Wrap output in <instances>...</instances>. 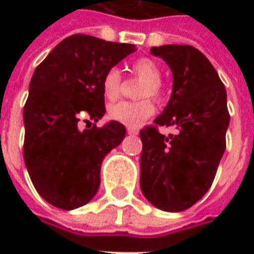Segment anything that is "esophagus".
<instances>
[{
    "mask_svg": "<svg viewBox=\"0 0 254 254\" xmlns=\"http://www.w3.org/2000/svg\"><path fill=\"white\" fill-rule=\"evenodd\" d=\"M127 132H128V134H131V135H137V134H138V130H137V128H131V127H128V128H127Z\"/></svg>",
    "mask_w": 254,
    "mask_h": 254,
    "instance_id": "34e87169",
    "label": "esophagus"
}]
</instances>
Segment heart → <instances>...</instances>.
<instances>
[{
    "mask_svg": "<svg viewBox=\"0 0 254 254\" xmlns=\"http://www.w3.org/2000/svg\"><path fill=\"white\" fill-rule=\"evenodd\" d=\"M131 73L141 79L142 84L137 96L142 99L138 102H119L112 104L109 107V117L127 126V127H138L147 119H150L154 112V103L152 97L157 102H161L164 97V89L161 83V69L155 61L150 58H140L134 61L130 67ZM102 90L106 99L116 100L122 92V74L119 69L112 67L103 76Z\"/></svg>",
    "mask_w": 254,
    "mask_h": 254,
    "instance_id": "obj_1",
    "label": "heart"
}]
</instances>
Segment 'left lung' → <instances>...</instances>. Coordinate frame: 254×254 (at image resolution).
<instances>
[{
    "instance_id": "8db88e82",
    "label": "left lung",
    "mask_w": 254,
    "mask_h": 254,
    "mask_svg": "<svg viewBox=\"0 0 254 254\" xmlns=\"http://www.w3.org/2000/svg\"><path fill=\"white\" fill-rule=\"evenodd\" d=\"M172 70V94L161 116L141 128L140 185L155 208L181 212L208 192L226 148V89L206 56L190 45L154 46ZM177 127L164 136L158 127Z\"/></svg>"
}]
</instances>
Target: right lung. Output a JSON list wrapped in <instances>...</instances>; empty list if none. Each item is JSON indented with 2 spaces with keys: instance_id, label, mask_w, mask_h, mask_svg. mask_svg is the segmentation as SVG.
I'll list each match as a JSON object with an SVG mask.
<instances>
[{
  "instance_id": "obj_1",
  "label": "right lung",
  "mask_w": 254,
  "mask_h": 254,
  "mask_svg": "<svg viewBox=\"0 0 254 254\" xmlns=\"http://www.w3.org/2000/svg\"><path fill=\"white\" fill-rule=\"evenodd\" d=\"M134 51L135 45L76 34L35 69L24 106V160L35 190L59 209L92 199L103 158L126 135L119 122L83 131L79 122L82 116L97 122L106 113L103 76Z\"/></svg>"
}]
</instances>
